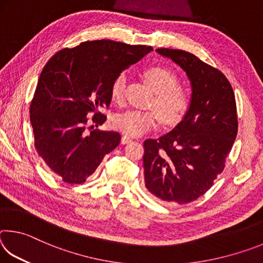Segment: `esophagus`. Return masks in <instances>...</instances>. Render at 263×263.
I'll return each instance as SVG.
<instances>
[{
  "instance_id": "1",
  "label": "esophagus",
  "mask_w": 263,
  "mask_h": 263,
  "mask_svg": "<svg viewBox=\"0 0 263 263\" xmlns=\"http://www.w3.org/2000/svg\"><path fill=\"white\" fill-rule=\"evenodd\" d=\"M132 141V139L130 137H127V136H123L122 137V139H121V142L123 145H126V144H128V142H131Z\"/></svg>"
}]
</instances>
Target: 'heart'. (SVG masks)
<instances>
[{
  "instance_id": "heart-1",
  "label": "heart",
  "mask_w": 263,
  "mask_h": 263,
  "mask_svg": "<svg viewBox=\"0 0 263 263\" xmlns=\"http://www.w3.org/2000/svg\"><path fill=\"white\" fill-rule=\"evenodd\" d=\"M145 79L157 94L153 103L162 122L169 125L180 122L189 109L191 96L186 89L177 86L176 74L164 67H151L145 72ZM125 87V73L118 74L111 84V99L116 103L124 101ZM159 116L154 111L128 109L115 114L111 125L124 135L139 137L158 125Z\"/></svg>"
}]
</instances>
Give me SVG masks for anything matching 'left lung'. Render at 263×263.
Returning <instances> with one entry per match:
<instances>
[{"instance_id": "obj_1", "label": "left lung", "mask_w": 263, "mask_h": 263, "mask_svg": "<svg viewBox=\"0 0 263 263\" xmlns=\"http://www.w3.org/2000/svg\"><path fill=\"white\" fill-rule=\"evenodd\" d=\"M184 70L191 102L171 132L144 142L145 184L161 201L185 204L211 188L238 132L233 89L219 70L189 52L158 48Z\"/></svg>"}]
</instances>
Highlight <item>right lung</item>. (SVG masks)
<instances>
[{
    "label": "right lung",
    "instance_id": "right-lung-1",
    "mask_svg": "<svg viewBox=\"0 0 263 263\" xmlns=\"http://www.w3.org/2000/svg\"><path fill=\"white\" fill-rule=\"evenodd\" d=\"M151 51V46L102 39L64 48L45 65L31 102L30 121L38 154L66 183H83L118 146V132L87 135V117L95 112L92 121L105 122L99 110L110 105L114 80Z\"/></svg>",
    "mask_w": 263,
    "mask_h": 263
}]
</instances>
